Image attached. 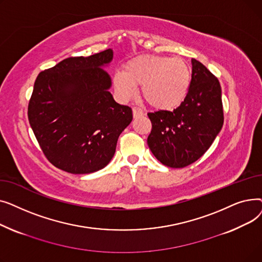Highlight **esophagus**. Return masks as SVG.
Instances as JSON below:
<instances>
[{"instance_id": "1", "label": "esophagus", "mask_w": 262, "mask_h": 262, "mask_svg": "<svg viewBox=\"0 0 262 262\" xmlns=\"http://www.w3.org/2000/svg\"><path fill=\"white\" fill-rule=\"evenodd\" d=\"M133 115H134V118H138V117H141L144 115L143 110L139 107H134L133 108Z\"/></svg>"}]
</instances>
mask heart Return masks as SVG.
Listing matches in <instances>:
<instances>
[{
    "mask_svg": "<svg viewBox=\"0 0 262 262\" xmlns=\"http://www.w3.org/2000/svg\"><path fill=\"white\" fill-rule=\"evenodd\" d=\"M192 71L183 57L142 55L128 60L124 72L114 74L113 85L122 101L133 99L142 86L144 100L158 110H172L186 100Z\"/></svg>",
    "mask_w": 262,
    "mask_h": 262,
    "instance_id": "1",
    "label": "heart"
}]
</instances>
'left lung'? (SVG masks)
<instances>
[{"label": "left lung", "mask_w": 262, "mask_h": 262, "mask_svg": "<svg viewBox=\"0 0 262 262\" xmlns=\"http://www.w3.org/2000/svg\"><path fill=\"white\" fill-rule=\"evenodd\" d=\"M189 93L172 112L148 113L152 130L147 144L164 166L185 168L201 158L221 130L224 122L221 86L217 78L192 58Z\"/></svg>", "instance_id": "8db88e82"}]
</instances>
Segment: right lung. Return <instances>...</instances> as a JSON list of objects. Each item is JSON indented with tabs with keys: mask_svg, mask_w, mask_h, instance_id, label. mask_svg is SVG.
<instances>
[{
	"mask_svg": "<svg viewBox=\"0 0 262 262\" xmlns=\"http://www.w3.org/2000/svg\"><path fill=\"white\" fill-rule=\"evenodd\" d=\"M113 56L108 49L69 57L35 80L29 121L47 159L62 171L88 174L105 168L133 120L132 108L118 104L108 91L112 79L101 67Z\"/></svg>",
	"mask_w": 262,
	"mask_h": 262,
	"instance_id": "add662e5",
	"label": "right lung"
}]
</instances>
